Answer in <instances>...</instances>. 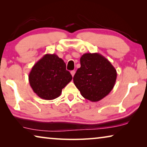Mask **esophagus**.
<instances>
[{
	"mask_svg": "<svg viewBox=\"0 0 147 147\" xmlns=\"http://www.w3.org/2000/svg\"><path fill=\"white\" fill-rule=\"evenodd\" d=\"M71 75H72V76H74V74H75V71H71Z\"/></svg>",
	"mask_w": 147,
	"mask_h": 147,
	"instance_id": "34e87169",
	"label": "esophagus"
}]
</instances>
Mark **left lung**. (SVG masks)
Listing matches in <instances>:
<instances>
[{
  "label": "left lung",
  "instance_id": "obj_1",
  "mask_svg": "<svg viewBox=\"0 0 147 147\" xmlns=\"http://www.w3.org/2000/svg\"><path fill=\"white\" fill-rule=\"evenodd\" d=\"M80 65L73 77L74 85L83 97L91 102L100 100L115 86L117 79L115 67L98 53L83 54Z\"/></svg>",
  "mask_w": 147,
  "mask_h": 147
}]
</instances>
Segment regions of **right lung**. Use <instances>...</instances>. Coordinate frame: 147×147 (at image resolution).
<instances>
[{"label": "right lung", "instance_id": "right-lung-1", "mask_svg": "<svg viewBox=\"0 0 147 147\" xmlns=\"http://www.w3.org/2000/svg\"><path fill=\"white\" fill-rule=\"evenodd\" d=\"M63 59L55 54H47L32 67L28 76L30 85L39 97L53 100L60 96L62 89L71 81Z\"/></svg>", "mask_w": 147, "mask_h": 147}]
</instances>
